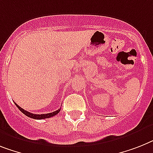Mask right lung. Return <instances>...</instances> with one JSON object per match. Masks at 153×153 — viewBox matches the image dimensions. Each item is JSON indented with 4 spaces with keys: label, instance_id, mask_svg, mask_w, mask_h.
Returning a JSON list of instances; mask_svg holds the SVG:
<instances>
[{
    "label": "right lung",
    "instance_id": "1",
    "mask_svg": "<svg viewBox=\"0 0 153 153\" xmlns=\"http://www.w3.org/2000/svg\"><path fill=\"white\" fill-rule=\"evenodd\" d=\"M16 105L17 106V108L19 109L21 112H22L23 114H25L26 116H27L28 117H30V118H32V119H36V120H43V119H47V118H50V117H52L54 116H55L56 114L59 113V111L61 108H59L58 110L55 111V112H53V113H47V114H33V113H31L30 112H27V111L24 110L23 108H22L20 106H19L16 103H15Z\"/></svg>",
    "mask_w": 153,
    "mask_h": 153
}]
</instances>
